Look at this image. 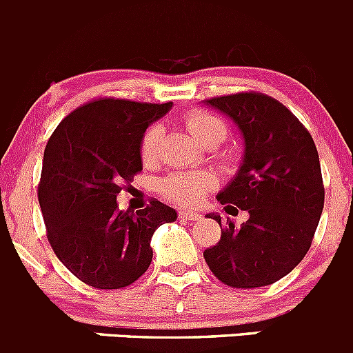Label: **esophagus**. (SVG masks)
<instances>
[{
    "label": "esophagus",
    "mask_w": 353,
    "mask_h": 353,
    "mask_svg": "<svg viewBox=\"0 0 353 353\" xmlns=\"http://www.w3.org/2000/svg\"><path fill=\"white\" fill-rule=\"evenodd\" d=\"M180 216L181 219H199L201 218V214H199L197 211H194V209H183V211H180Z\"/></svg>",
    "instance_id": "34e87169"
}]
</instances>
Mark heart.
<instances>
[{
	"label": "heart",
	"instance_id": "b5f03b06",
	"mask_svg": "<svg viewBox=\"0 0 353 353\" xmlns=\"http://www.w3.org/2000/svg\"><path fill=\"white\" fill-rule=\"evenodd\" d=\"M185 127L205 148H214L225 141L228 128L216 114L208 111H190L183 118ZM163 139V127L159 123L151 125L144 132L141 141V159L144 165H152L158 159L159 144ZM218 180L211 172H176L159 181V194L173 204L194 205L208 192L216 187Z\"/></svg>",
	"mask_w": 353,
	"mask_h": 353
}]
</instances>
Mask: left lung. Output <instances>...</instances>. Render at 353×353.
<instances>
[{"mask_svg":"<svg viewBox=\"0 0 353 353\" xmlns=\"http://www.w3.org/2000/svg\"><path fill=\"white\" fill-rule=\"evenodd\" d=\"M205 103L242 132V165L218 201L226 211H247L249 219L235 228L208 214L223 228L204 259L228 287H266L287 276L310 249L324 205L319 154L299 118L268 94L249 90Z\"/></svg>","mask_w":353,"mask_h":353,"instance_id":"1","label":"left lung"}]
</instances>
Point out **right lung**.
Returning <instances> with one entry per match:
<instances>
[{"label": "right lung", "instance_id": "right-lung-1", "mask_svg": "<svg viewBox=\"0 0 353 353\" xmlns=\"http://www.w3.org/2000/svg\"><path fill=\"white\" fill-rule=\"evenodd\" d=\"M172 106L97 97L65 117L48 141L37 188L48 240L89 287L117 290L137 281L151 266L154 232L176 219L158 199L137 212L117 204L142 172L145 128Z\"/></svg>", "mask_w": 353, "mask_h": 353}]
</instances>
